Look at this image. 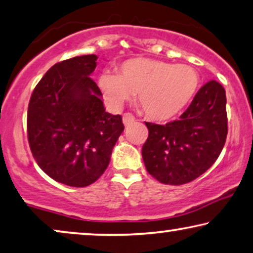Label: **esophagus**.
Returning <instances> with one entry per match:
<instances>
[{
	"label": "esophagus",
	"mask_w": 253,
	"mask_h": 253,
	"mask_svg": "<svg viewBox=\"0 0 253 253\" xmlns=\"http://www.w3.org/2000/svg\"><path fill=\"white\" fill-rule=\"evenodd\" d=\"M135 122V118L133 115H130V113H125V115L123 116V123L125 126H129L130 124H133Z\"/></svg>",
	"instance_id": "esophagus-1"
}]
</instances>
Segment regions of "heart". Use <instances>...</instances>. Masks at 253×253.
I'll list each match as a JSON object with an SVG mask.
<instances>
[{
  "instance_id": "heart-1",
  "label": "heart",
  "mask_w": 253,
  "mask_h": 253,
  "mask_svg": "<svg viewBox=\"0 0 253 253\" xmlns=\"http://www.w3.org/2000/svg\"><path fill=\"white\" fill-rule=\"evenodd\" d=\"M198 84V74L193 67L151 58L128 59L119 66L118 74L105 71L98 78L103 98L112 110L122 109L136 94L144 115L154 120L179 115Z\"/></svg>"
}]
</instances>
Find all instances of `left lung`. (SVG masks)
<instances>
[{
	"label": "left lung",
	"mask_w": 253,
	"mask_h": 253,
	"mask_svg": "<svg viewBox=\"0 0 253 253\" xmlns=\"http://www.w3.org/2000/svg\"><path fill=\"white\" fill-rule=\"evenodd\" d=\"M142 148L145 169L159 182L184 184L202 175L218 159L227 133L226 91L215 80L205 84L179 120L145 123Z\"/></svg>",
	"instance_id": "obj_1"
}]
</instances>
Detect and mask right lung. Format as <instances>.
<instances>
[{
  "label": "right lung",
  "instance_id": "1",
  "mask_svg": "<svg viewBox=\"0 0 253 253\" xmlns=\"http://www.w3.org/2000/svg\"><path fill=\"white\" fill-rule=\"evenodd\" d=\"M96 55L55 64L32 92L27 134L38 165L57 182L87 187L104 173L124 131L122 116L105 112L89 77Z\"/></svg>",
  "mask_w": 253,
  "mask_h": 253
}]
</instances>
